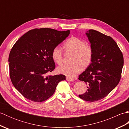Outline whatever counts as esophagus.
Masks as SVG:
<instances>
[{
    "label": "esophagus",
    "mask_w": 129,
    "mask_h": 129,
    "mask_svg": "<svg viewBox=\"0 0 129 129\" xmlns=\"http://www.w3.org/2000/svg\"><path fill=\"white\" fill-rule=\"evenodd\" d=\"M66 79H67V80L68 81H74V79H73L68 78V77H67V78H66Z\"/></svg>",
    "instance_id": "34e87169"
}]
</instances>
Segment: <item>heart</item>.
<instances>
[{
    "instance_id": "obj_1",
    "label": "heart",
    "mask_w": 129,
    "mask_h": 129,
    "mask_svg": "<svg viewBox=\"0 0 129 129\" xmlns=\"http://www.w3.org/2000/svg\"><path fill=\"white\" fill-rule=\"evenodd\" d=\"M66 54L72 55L70 65H62L57 69V72L69 78H74L81 71L88 68L91 64L94 51L92 46L86 44L83 39L73 36L67 39L63 45ZM51 57L58 65L63 61V53L60 48H54L51 52Z\"/></svg>"
}]
</instances>
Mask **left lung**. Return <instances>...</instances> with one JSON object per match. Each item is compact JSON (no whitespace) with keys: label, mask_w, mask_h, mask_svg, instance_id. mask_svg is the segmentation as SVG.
I'll return each mask as SVG.
<instances>
[{"label":"left lung","mask_w":129,"mask_h":129,"mask_svg":"<svg viewBox=\"0 0 129 129\" xmlns=\"http://www.w3.org/2000/svg\"><path fill=\"white\" fill-rule=\"evenodd\" d=\"M86 34L92 47L94 56L91 64L79 76V80L87 85L86 91L79 95V97L94 102L106 96L119 84L124 57L111 37L92 29Z\"/></svg>","instance_id":"left-lung-1"}]
</instances>
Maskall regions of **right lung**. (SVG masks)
Here are the masks:
<instances>
[{"label":"right lung","mask_w":129,"mask_h":129,"mask_svg":"<svg viewBox=\"0 0 129 129\" xmlns=\"http://www.w3.org/2000/svg\"><path fill=\"white\" fill-rule=\"evenodd\" d=\"M69 34V30L36 28L26 33L13 45L8 59L10 78L14 86L27 99L34 102L48 99L59 82L65 80L62 74H47L55 68L52 50Z\"/></svg>","instance_id":"obj_1"}]
</instances>
